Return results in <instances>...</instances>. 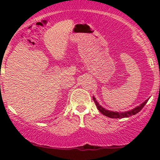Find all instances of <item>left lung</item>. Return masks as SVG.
<instances>
[{
	"label": "left lung",
	"instance_id": "1",
	"mask_svg": "<svg viewBox=\"0 0 160 160\" xmlns=\"http://www.w3.org/2000/svg\"><path fill=\"white\" fill-rule=\"evenodd\" d=\"M92 98H93V100H94L95 105H96L97 108H98V111H100L102 114L106 116V117H110V118H115V119L116 118H119V119L125 118V117H129L132 115H135L136 113H138V112H140L141 110L144 107V105L147 104V102H148V99H147V100L145 101V102H143L142 104H141L140 105H138L136 108H133V109L131 110V111H125V112H117V111H109V110L105 109V108H104L102 106H101L100 104H98V102H97L96 99H95L94 96H93Z\"/></svg>",
	"mask_w": 160,
	"mask_h": 160
}]
</instances>
